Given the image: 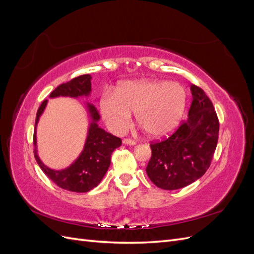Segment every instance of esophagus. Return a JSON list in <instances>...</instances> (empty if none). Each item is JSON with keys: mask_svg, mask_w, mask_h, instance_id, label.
I'll list each match as a JSON object with an SVG mask.
<instances>
[{"mask_svg": "<svg viewBox=\"0 0 254 254\" xmlns=\"http://www.w3.org/2000/svg\"><path fill=\"white\" fill-rule=\"evenodd\" d=\"M123 143L126 144V145H135L136 144V142L132 139H124V140H123Z\"/></svg>", "mask_w": 254, "mask_h": 254, "instance_id": "esophagus-1", "label": "esophagus"}]
</instances>
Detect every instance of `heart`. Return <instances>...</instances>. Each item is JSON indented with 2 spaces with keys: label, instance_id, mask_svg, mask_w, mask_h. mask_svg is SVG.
Returning a JSON list of instances; mask_svg holds the SVG:
<instances>
[{
  "label": "heart",
  "instance_id": "1",
  "mask_svg": "<svg viewBox=\"0 0 254 254\" xmlns=\"http://www.w3.org/2000/svg\"><path fill=\"white\" fill-rule=\"evenodd\" d=\"M188 104V93L180 83L159 79L129 80L117 90H105L99 109L112 132L122 134L136 121L152 137L172 133L179 125Z\"/></svg>",
  "mask_w": 254,
  "mask_h": 254
}]
</instances>
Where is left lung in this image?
<instances>
[{
    "instance_id": "8db88e82",
    "label": "left lung",
    "mask_w": 254,
    "mask_h": 254,
    "mask_svg": "<svg viewBox=\"0 0 254 254\" xmlns=\"http://www.w3.org/2000/svg\"><path fill=\"white\" fill-rule=\"evenodd\" d=\"M189 117L168 137L150 143L146 173L162 190H178L200 178L211 165L218 142L219 122L211 99L195 84Z\"/></svg>"
}]
</instances>
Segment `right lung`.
I'll return each instance as SVG.
<instances>
[{"mask_svg":"<svg viewBox=\"0 0 254 254\" xmlns=\"http://www.w3.org/2000/svg\"><path fill=\"white\" fill-rule=\"evenodd\" d=\"M91 92V75L84 74L72 80L60 84L54 90L50 97L58 96H88ZM48 101L42 102L39 109L37 111L35 130H34V145H35V159L38 165L40 166L42 172L49 178L61 189L76 191V193H86L98 186L102 181L103 177L108 171L111 162V155L114 149L122 145V140L118 136L105 131L99 128L97 121L99 120V114L93 105L88 104L89 113L91 115L92 123L89 127L88 137L84 144L83 150L75 162L63 171H54L45 166L37 153V137H36V126L39 121L40 115L44 111Z\"/></svg>","mask_w":254,"mask_h":254,"instance_id":"1","label":"right lung"}]
</instances>
